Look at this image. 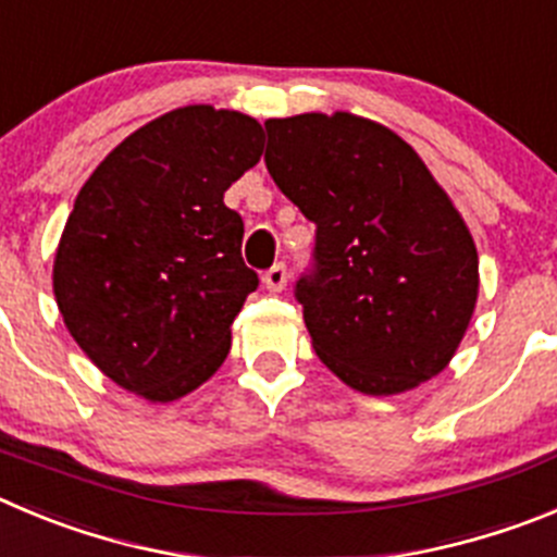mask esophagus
Listing matches in <instances>:
<instances>
[{
    "label": "esophagus",
    "instance_id": "34e87169",
    "mask_svg": "<svg viewBox=\"0 0 557 557\" xmlns=\"http://www.w3.org/2000/svg\"><path fill=\"white\" fill-rule=\"evenodd\" d=\"M287 278L289 275H287V268H284V264H273V268L262 275L264 287H268L270 293H282V289L287 287Z\"/></svg>",
    "mask_w": 557,
    "mask_h": 557
}]
</instances>
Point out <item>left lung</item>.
Here are the masks:
<instances>
[{
	"mask_svg": "<svg viewBox=\"0 0 557 557\" xmlns=\"http://www.w3.org/2000/svg\"><path fill=\"white\" fill-rule=\"evenodd\" d=\"M264 165L318 226L298 300L318 359L389 397L445 370L475 314L478 248L445 187L397 132L356 112L264 121Z\"/></svg>",
	"mask_w": 557,
	"mask_h": 557,
	"instance_id": "obj_1",
	"label": "left lung"
}]
</instances>
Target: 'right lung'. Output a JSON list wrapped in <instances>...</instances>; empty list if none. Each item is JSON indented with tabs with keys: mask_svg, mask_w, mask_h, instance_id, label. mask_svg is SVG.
<instances>
[{
	"mask_svg": "<svg viewBox=\"0 0 557 557\" xmlns=\"http://www.w3.org/2000/svg\"><path fill=\"white\" fill-rule=\"evenodd\" d=\"M262 149L251 115L187 104L132 132L82 185L52 289L82 354L121 389L171 403L226 361L259 278L223 193Z\"/></svg>",
	"mask_w": 557,
	"mask_h": 557,
	"instance_id": "add662e5",
	"label": "right lung"
}]
</instances>
